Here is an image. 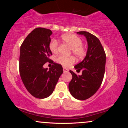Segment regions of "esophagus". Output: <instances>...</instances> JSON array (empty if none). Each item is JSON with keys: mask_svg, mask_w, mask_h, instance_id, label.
Segmentation results:
<instances>
[{"mask_svg": "<svg viewBox=\"0 0 128 128\" xmlns=\"http://www.w3.org/2000/svg\"><path fill=\"white\" fill-rule=\"evenodd\" d=\"M63 71H64V72H68V70L67 68H63Z\"/></svg>", "mask_w": 128, "mask_h": 128, "instance_id": "esophagus-1", "label": "esophagus"}]
</instances>
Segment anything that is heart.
I'll use <instances>...</instances> for the list:
<instances>
[{
  "mask_svg": "<svg viewBox=\"0 0 128 128\" xmlns=\"http://www.w3.org/2000/svg\"><path fill=\"white\" fill-rule=\"evenodd\" d=\"M61 40L71 46L70 52L79 59L84 58L86 55V48L82 44V40L79 36L72 34L62 35L61 37ZM49 48L50 50L54 54L58 52V43L55 40H52L50 42ZM56 61L64 67H68L72 65L75 61L73 56H66L60 55L56 58Z\"/></svg>",
  "mask_w": 128,
  "mask_h": 128,
  "instance_id": "heart-1",
  "label": "heart"
}]
</instances>
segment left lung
Returning a JSON list of instances; mask_svg holds the SVG:
<instances>
[{
    "label": "left lung",
    "instance_id": "left-lung-1",
    "mask_svg": "<svg viewBox=\"0 0 128 128\" xmlns=\"http://www.w3.org/2000/svg\"><path fill=\"white\" fill-rule=\"evenodd\" d=\"M77 34L86 37L88 50L84 60L74 66L77 71H82L81 75L78 76L70 70L72 79L68 84V89L74 98L84 100L94 94L102 84L105 74L106 54L96 36L86 31L78 32Z\"/></svg>",
    "mask_w": 128,
    "mask_h": 128
}]
</instances>
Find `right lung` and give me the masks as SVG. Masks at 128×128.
<instances>
[{"label":"right lung","mask_w":128,"mask_h":128,"mask_svg":"<svg viewBox=\"0 0 128 128\" xmlns=\"http://www.w3.org/2000/svg\"><path fill=\"white\" fill-rule=\"evenodd\" d=\"M52 34L50 29L36 28L26 36L20 46V77L29 93L38 99L46 98L52 93L63 73L62 66L49 58L52 55L49 48ZM47 62L53 64L49 70L43 68Z\"/></svg>","instance_id":"add662e5"}]
</instances>
